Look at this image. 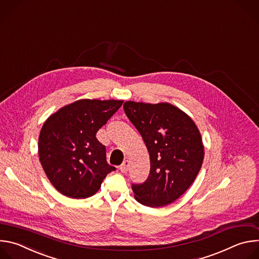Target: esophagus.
Wrapping results in <instances>:
<instances>
[{
    "label": "esophagus",
    "mask_w": 259,
    "mask_h": 259,
    "mask_svg": "<svg viewBox=\"0 0 259 259\" xmlns=\"http://www.w3.org/2000/svg\"><path fill=\"white\" fill-rule=\"evenodd\" d=\"M129 166H130V162H129L128 160L124 161V162H123V164L120 166V170H121V172H122V173H126V172L128 171V169H129Z\"/></svg>",
    "instance_id": "1"
}]
</instances>
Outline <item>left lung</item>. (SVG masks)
Returning <instances> with one entry per match:
<instances>
[{
	"mask_svg": "<svg viewBox=\"0 0 259 259\" xmlns=\"http://www.w3.org/2000/svg\"><path fill=\"white\" fill-rule=\"evenodd\" d=\"M124 110L147 147L151 171L132 184L134 198L147 207L177 200L195 181L204 160L201 133L190 116L168 102L126 101Z\"/></svg>",
	"mask_w": 259,
	"mask_h": 259,
	"instance_id": "obj_1",
	"label": "left lung"
}]
</instances>
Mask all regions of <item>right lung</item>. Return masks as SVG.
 I'll return each instance as SVG.
<instances>
[{
	"mask_svg": "<svg viewBox=\"0 0 259 259\" xmlns=\"http://www.w3.org/2000/svg\"><path fill=\"white\" fill-rule=\"evenodd\" d=\"M122 104L123 100L115 99H80L46 120L39 136V157L59 193L72 199L89 198L116 170L107 164L105 146L96 133Z\"/></svg>",
	"mask_w": 259,
	"mask_h": 259,
	"instance_id": "obj_1",
	"label": "right lung"
}]
</instances>
